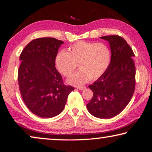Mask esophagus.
I'll use <instances>...</instances> for the list:
<instances>
[{"label":"esophagus","mask_w":152,"mask_h":152,"mask_svg":"<svg viewBox=\"0 0 152 152\" xmlns=\"http://www.w3.org/2000/svg\"><path fill=\"white\" fill-rule=\"evenodd\" d=\"M85 88H86L85 86H77V88L79 89V90H80V91H82V90L84 89Z\"/></svg>","instance_id":"obj_1"}]
</instances>
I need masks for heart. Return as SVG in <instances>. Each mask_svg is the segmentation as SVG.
<instances>
[{"label": "heart", "instance_id": "1", "mask_svg": "<svg viewBox=\"0 0 152 152\" xmlns=\"http://www.w3.org/2000/svg\"><path fill=\"white\" fill-rule=\"evenodd\" d=\"M68 52L60 51L55 57V64L59 72L70 76L77 68L80 70L73 74L68 82L73 85H82L101 77L109 68L111 51L104 43L79 41L68 48Z\"/></svg>", "mask_w": 152, "mask_h": 152}]
</instances>
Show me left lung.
Here are the masks:
<instances>
[{
    "label": "left lung",
    "instance_id": "left-lung-1",
    "mask_svg": "<svg viewBox=\"0 0 152 152\" xmlns=\"http://www.w3.org/2000/svg\"><path fill=\"white\" fill-rule=\"evenodd\" d=\"M109 42L111 60L109 68L95 81L90 89L93 96L87 109L100 119L116 116L127 107L133 96L135 86V66L132 48L119 35L101 37Z\"/></svg>",
    "mask_w": 152,
    "mask_h": 152
}]
</instances>
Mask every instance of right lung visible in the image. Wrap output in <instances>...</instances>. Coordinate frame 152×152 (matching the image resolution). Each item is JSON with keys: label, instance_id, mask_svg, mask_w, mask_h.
<instances>
[{"label": "right lung", "instance_id": "right-lung-1", "mask_svg": "<svg viewBox=\"0 0 152 152\" xmlns=\"http://www.w3.org/2000/svg\"><path fill=\"white\" fill-rule=\"evenodd\" d=\"M64 42L53 37L33 39L20 55L18 82L25 104L33 114L43 118L57 116L74 90L64 84L56 68L55 57Z\"/></svg>", "mask_w": 152, "mask_h": 152}]
</instances>
